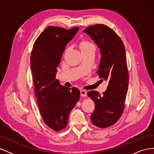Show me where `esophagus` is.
<instances>
[{
  "instance_id": "34e87169",
  "label": "esophagus",
  "mask_w": 154,
  "mask_h": 154,
  "mask_svg": "<svg viewBox=\"0 0 154 154\" xmlns=\"http://www.w3.org/2000/svg\"><path fill=\"white\" fill-rule=\"evenodd\" d=\"M80 95L82 97H86L87 96V92L85 90L80 91Z\"/></svg>"
}]
</instances>
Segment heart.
Here are the masks:
<instances>
[{"mask_svg":"<svg viewBox=\"0 0 154 154\" xmlns=\"http://www.w3.org/2000/svg\"><path fill=\"white\" fill-rule=\"evenodd\" d=\"M80 47H81L82 51L87 49H91V48L96 49L95 45L93 44L91 42L88 40H83L80 43Z\"/></svg>","mask_w":154,"mask_h":154,"instance_id":"b5f03b06","label":"heart"}]
</instances>
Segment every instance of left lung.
Returning <instances> with one entry per match:
<instances>
[{
  "instance_id": "left-lung-1",
  "label": "left lung",
  "mask_w": 154,
  "mask_h": 154,
  "mask_svg": "<svg viewBox=\"0 0 154 154\" xmlns=\"http://www.w3.org/2000/svg\"><path fill=\"white\" fill-rule=\"evenodd\" d=\"M83 31L100 49L101 57L97 73L101 80L109 82L103 95L94 91L88 92L95 103L91 119L96 127L107 128L118 122L125 109L128 87L125 45L116 32L104 24L90 26Z\"/></svg>"
}]
</instances>
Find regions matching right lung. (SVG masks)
Wrapping results in <instances>:
<instances>
[{
  "mask_svg": "<svg viewBox=\"0 0 154 154\" xmlns=\"http://www.w3.org/2000/svg\"><path fill=\"white\" fill-rule=\"evenodd\" d=\"M79 29L49 26L35 40L31 54V68L38 109L45 125L56 132L66 127L69 115L80 98L77 88L60 85L57 67L66 45Z\"/></svg>",
  "mask_w": 154,
  "mask_h": 154,
  "instance_id": "obj_1",
  "label": "right lung"
}]
</instances>
